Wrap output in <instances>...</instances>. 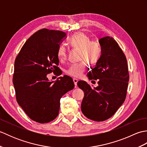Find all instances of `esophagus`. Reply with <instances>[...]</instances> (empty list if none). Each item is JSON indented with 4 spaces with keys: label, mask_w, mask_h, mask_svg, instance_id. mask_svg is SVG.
Wrapping results in <instances>:
<instances>
[{
    "label": "esophagus",
    "mask_w": 147,
    "mask_h": 147,
    "mask_svg": "<svg viewBox=\"0 0 147 147\" xmlns=\"http://www.w3.org/2000/svg\"><path fill=\"white\" fill-rule=\"evenodd\" d=\"M73 82L74 83V86L75 87L77 86V83H78V80L76 78H73Z\"/></svg>",
    "instance_id": "obj_1"
}]
</instances>
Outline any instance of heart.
Returning a JSON list of instances; mask_svg holds the SVG:
<instances>
[{"instance_id": "obj_1", "label": "heart", "mask_w": 147, "mask_h": 147, "mask_svg": "<svg viewBox=\"0 0 147 147\" xmlns=\"http://www.w3.org/2000/svg\"><path fill=\"white\" fill-rule=\"evenodd\" d=\"M69 42L74 47L81 49L80 59L85 60L78 64H71L66 70L69 76L80 78L82 76L86 68V61L90 64H95L102 55V47L96 40H90L88 35L82 32L74 33L71 36ZM57 55L60 61H64L67 57V49L64 45H59L57 49Z\"/></svg>"}]
</instances>
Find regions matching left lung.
<instances>
[{"mask_svg":"<svg viewBox=\"0 0 147 147\" xmlns=\"http://www.w3.org/2000/svg\"><path fill=\"white\" fill-rule=\"evenodd\" d=\"M102 55L87 76L97 80L92 88L84 81L77 85L85 93L81 109L85 116L95 121H104L113 115L125 100L129 82L126 56L111 36L98 40Z\"/></svg>","mask_w":147,"mask_h":147,"instance_id":"left-lung-1","label":"left lung"}]
</instances>
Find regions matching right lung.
Instances as JSON below:
<instances>
[{
    "label": "right lung",
    "instance_id": "obj_1",
    "mask_svg": "<svg viewBox=\"0 0 147 147\" xmlns=\"http://www.w3.org/2000/svg\"><path fill=\"white\" fill-rule=\"evenodd\" d=\"M66 37L61 31L40 30L27 40L16 58L13 85L17 102L28 116L39 123L57 117L61 98L74 87L68 76L53 82L47 76L58 71L57 49Z\"/></svg>",
    "mask_w": 147,
    "mask_h": 147
}]
</instances>
